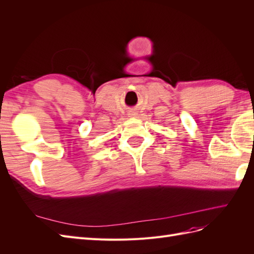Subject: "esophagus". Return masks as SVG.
Returning a JSON list of instances; mask_svg holds the SVG:
<instances>
[{
    "instance_id": "esophagus-1",
    "label": "esophagus",
    "mask_w": 254,
    "mask_h": 254,
    "mask_svg": "<svg viewBox=\"0 0 254 254\" xmlns=\"http://www.w3.org/2000/svg\"><path fill=\"white\" fill-rule=\"evenodd\" d=\"M129 115H130V117H134V115H136V113L134 111H130Z\"/></svg>"
}]
</instances>
